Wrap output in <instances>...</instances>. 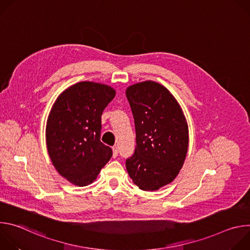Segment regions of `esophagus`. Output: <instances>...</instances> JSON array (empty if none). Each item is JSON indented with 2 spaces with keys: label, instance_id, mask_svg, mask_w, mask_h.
I'll use <instances>...</instances> for the list:
<instances>
[{
  "label": "esophagus",
  "instance_id": "obj_1",
  "mask_svg": "<svg viewBox=\"0 0 250 250\" xmlns=\"http://www.w3.org/2000/svg\"><path fill=\"white\" fill-rule=\"evenodd\" d=\"M119 155V150L117 147H113V157L116 158Z\"/></svg>",
  "mask_w": 250,
  "mask_h": 250
}]
</instances>
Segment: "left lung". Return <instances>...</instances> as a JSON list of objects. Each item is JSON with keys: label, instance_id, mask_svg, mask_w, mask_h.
Segmentation results:
<instances>
[{"label": "left lung", "instance_id": "8db88e82", "mask_svg": "<svg viewBox=\"0 0 250 250\" xmlns=\"http://www.w3.org/2000/svg\"><path fill=\"white\" fill-rule=\"evenodd\" d=\"M125 95L136 135L134 153L126 159L125 167L139 189L156 191L171 183L184 164L188 125L180 104L156 82L129 86Z\"/></svg>", "mask_w": 250, "mask_h": 250}]
</instances>
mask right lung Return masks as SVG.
<instances>
[{
  "label": "right lung",
  "mask_w": 250,
  "mask_h": 250,
  "mask_svg": "<svg viewBox=\"0 0 250 250\" xmlns=\"http://www.w3.org/2000/svg\"><path fill=\"white\" fill-rule=\"evenodd\" d=\"M116 91L104 84L80 82L56 99L46 124V146L57 172L77 186L93 183L113 155L101 142V117Z\"/></svg>",
  "instance_id": "obj_1"
}]
</instances>
